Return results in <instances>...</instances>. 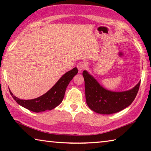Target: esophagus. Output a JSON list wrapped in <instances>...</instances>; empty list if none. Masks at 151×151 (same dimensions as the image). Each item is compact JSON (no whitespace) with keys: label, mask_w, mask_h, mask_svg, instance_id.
<instances>
[{"label":"esophagus","mask_w":151,"mask_h":151,"mask_svg":"<svg viewBox=\"0 0 151 151\" xmlns=\"http://www.w3.org/2000/svg\"><path fill=\"white\" fill-rule=\"evenodd\" d=\"M86 64L84 62H80L78 65H77V68L79 72H81L83 69H85V68L86 67Z\"/></svg>","instance_id":"34e87169"}]
</instances>
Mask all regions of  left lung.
I'll return each instance as SVG.
<instances>
[{
	"label": "left lung",
	"instance_id": "1",
	"mask_svg": "<svg viewBox=\"0 0 151 151\" xmlns=\"http://www.w3.org/2000/svg\"><path fill=\"white\" fill-rule=\"evenodd\" d=\"M86 104L92 111L99 114H110L127 108L134 100L139 91L140 82L129 91L113 92L100 85L87 71L84 70Z\"/></svg>",
	"mask_w": 151,
	"mask_h": 151
}]
</instances>
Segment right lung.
Wrapping results in <instances>:
<instances>
[{
    "label": "right lung",
    "instance_id": "right-lung-1",
    "mask_svg": "<svg viewBox=\"0 0 151 151\" xmlns=\"http://www.w3.org/2000/svg\"><path fill=\"white\" fill-rule=\"evenodd\" d=\"M77 73L78 69L76 67L66 73L49 91L37 99L22 100L13 95L11 91L10 93L18 104L32 112H40L47 110L50 111L61 103L65 96L66 87Z\"/></svg>",
    "mask_w": 151,
    "mask_h": 151
}]
</instances>
